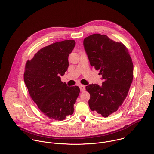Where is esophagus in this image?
<instances>
[{
    "instance_id": "esophagus-1",
    "label": "esophagus",
    "mask_w": 154,
    "mask_h": 154,
    "mask_svg": "<svg viewBox=\"0 0 154 154\" xmlns=\"http://www.w3.org/2000/svg\"><path fill=\"white\" fill-rule=\"evenodd\" d=\"M79 88H80V90L81 91H84L85 90V86L84 85H79Z\"/></svg>"
}]
</instances>
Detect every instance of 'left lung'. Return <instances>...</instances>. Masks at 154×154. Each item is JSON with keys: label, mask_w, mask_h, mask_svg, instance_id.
<instances>
[{"label": "left lung", "mask_w": 154, "mask_h": 154, "mask_svg": "<svg viewBox=\"0 0 154 154\" xmlns=\"http://www.w3.org/2000/svg\"><path fill=\"white\" fill-rule=\"evenodd\" d=\"M84 46L90 65L100 70L102 85L89 84L90 109L107 117L116 112L126 98L133 81V65L128 49L107 35L95 34L85 38Z\"/></svg>", "instance_id": "1"}]
</instances>
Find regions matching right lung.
Instances as JSON below:
<instances>
[{"label": "right lung", "mask_w": 154, "mask_h": 154, "mask_svg": "<svg viewBox=\"0 0 154 154\" xmlns=\"http://www.w3.org/2000/svg\"><path fill=\"white\" fill-rule=\"evenodd\" d=\"M75 45V42L69 40L44 47L25 65L23 78L29 94L51 119L61 121L73 113L80 89L78 86L67 87L59 76L67 71L68 57Z\"/></svg>", "instance_id": "1"}]
</instances>
